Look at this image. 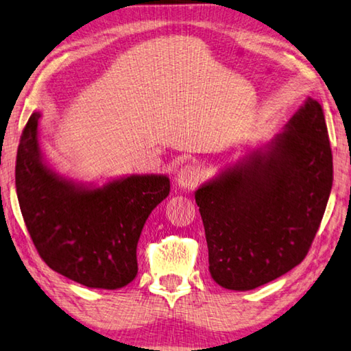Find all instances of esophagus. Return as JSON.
<instances>
[{
  "mask_svg": "<svg viewBox=\"0 0 351 351\" xmlns=\"http://www.w3.org/2000/svg\"><path fill=\"white\" fill-rule=\"evenodd\" d=\"M202 177V168L195 163H188L182 166V169L177 174V183L182 188H193L197 185V182Z\"/></svg>",
  "mask_w": 351,
  "mask_h": 351,
  "instance_id": "esophagus-1",
  "label": "esophagus"
}]
</instances>
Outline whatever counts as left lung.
I'll return each instance as SVG.
<instances>
[{
	"instance_id": "obj_1",
	"label": "left lung",
	"mask_w": 351,
	"mask_h": 351,
	"mask_svg": "<svg viewBox=\"0 0 351 351\" xmlns=\"http://www.w3.org/2000/svg\"><path fill=\"white\" fill-rule=\"evenodd\" d=\"M333 185L321 104L308 98L265 154L222 172L195 193L213 279L253 290L305 259Z\"/></svg>"
}]
</instances>
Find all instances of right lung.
<instances>
[{"mask_svg":"<svg viewBox=\"0 0 351 351\" xmlns=\"http://www.w3.org/2000/svg\"><path fill=\"white\" fill-rule=\"evenodd\" d=\"M34 112L16 152L15 185L36 251L53 271L89 288L115 290L137 276V243L147 216L169 194L166 176H131L78 188L45 166Z\"/></svg>","mask_w":351,"mask_h":351,"instance_id":"obj_1","label":"right lung"}]
</instances>
